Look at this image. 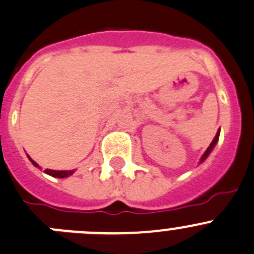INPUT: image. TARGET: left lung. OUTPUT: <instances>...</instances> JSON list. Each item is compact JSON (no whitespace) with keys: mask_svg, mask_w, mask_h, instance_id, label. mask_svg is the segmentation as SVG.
Instances as JSON below:
<instances>
[{"mask_svg":"<svg viewBox=\"0 0 254 254\" xmlns=\"http://www.w3.org/2000/svg\"><path fill=\"white\" fill-rule=\"evenodd\" d=\"M218 138H219V129H218V132H217L216 137H214V138H213V141H212V143L209 144V147H208V148H207V151L204 152L203 156H202V158H201V161H199V163H202V162H203L204 159H206L207 157L209 156V153H211V152H212V149H213L214 146H216V143H217V141H218Z\"/></svg>","mask_w":254,"mask_h":254,"instance_id":"obj_1","label":"left lung"}]
</instances>
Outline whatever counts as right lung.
<instances>
[{
    "mask_svg": "<svg viewBox=\"0 0 254 254\" xmlns=\"http://www.w3.org/2000/svg\"><path fill=\"white\" fill-rule=\"evenodd\" d=\"M27 157H28V159H30V161L32 162V165L35 166V167L41 168L40 166H38L37 163H36V162L33 161L32 158H31L30 156H27ZM73 172H74L73 170H72V171H55V170H45V173H47V175L52 176V177H56V178H66V177H68V176L73 175Z\"/></svg>",
    "mask_w": 254,
    "mask_h": 254,
    "instance_id": "obj_1",
    "label": "right lung"
}]
</instances>
